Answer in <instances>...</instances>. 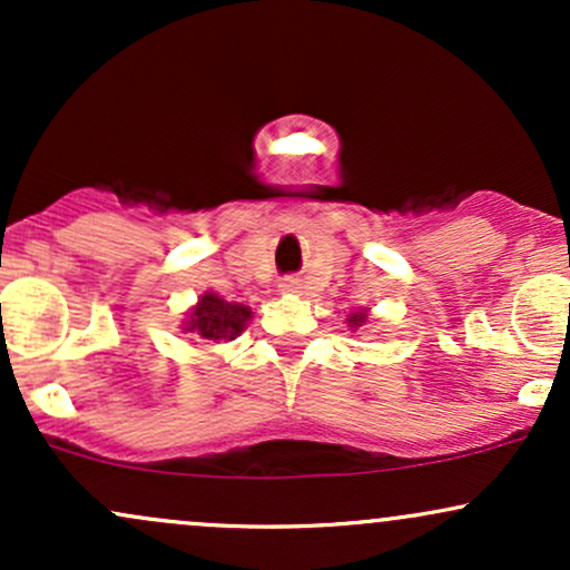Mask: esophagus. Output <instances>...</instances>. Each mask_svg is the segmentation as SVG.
<instances>
[{
    "instance_id": "1",
    "label": "esophagus",
    "mask_w": 570,
    "mask_h": 570,
    "mask_svg": "<svg viewBox=\"0 0 570 570\" xmlns=\"http://www.w3.org/2000/svg\"><path fill=\"white\" fill-rule=\"evenodd\" d=\"M284 289L294 292V289H297V281H284Z\"/></svg>"
}]
</instances>
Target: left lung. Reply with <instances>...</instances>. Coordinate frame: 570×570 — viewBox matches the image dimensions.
Segmentation results:
<instances>
[{
    "label": "left lung",
    "mask_w": 570,
    "mask_h": 570,
    "mask_svg": "<svg viewBox=\"0 0 570 570\" xmlns=\"http://www.w3.org/2000/svg\"><path fill=\"white\" fill-rule=\"evenodd\" d=\"M348 322H351V326H362L364 322H367V316H364V313H353Z\"/></svg>",
    "instance_id": "obj_1"
}]
</instances>
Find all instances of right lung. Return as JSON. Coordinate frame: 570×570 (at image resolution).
I'll return each mask as SVG.
<instances>
[{
	"label": "right lung",
	"instance_id": "right-lung-1",
	"mask_svg": "<svg viewBox=\"0 0 570 570\" xmlns=\"http://www.w3.org/2000/svg\"><path fill=\"white\" fill-rule=\"evenodd\" d=\"M252 318V311L240 303H227L219 294H203L200 303L189 313L187 332L206 340H235L246 330V322Z\"/></svg>",
	"mask_w": 570,
	"mask_h": 570
}]
</instances>
